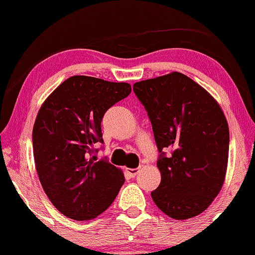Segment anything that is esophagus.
<instances>
[{
	"label": "esophagus",
	"instance_id": "1",
	"mask_svg": "<svg viewBox=\"0 0 255 255\" xmlns=\"http://www.w3.org/2000/svg\"><path fill=\"white\" fill-rule=\"evenodd\" d=\"M138 172H139L138 168H127L126 169V174H127L129 178L135 177V175L138 174Z\"/></svg>",
	"mask_w": 255,
	"mask_h": 255
}]
</instances>
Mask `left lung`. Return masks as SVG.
Masks as SVG:
<instances>
[{"label":"left lung","mask_w":255,"mask_h":255,"mask_svg":"<svg viewBox=\"0 0 255 255\" xmlns=\"http://www.w3.org/2000/svg\"><path fill=\"white\" fill-rule=\"evenodd\" d=\"M152 126L161 183L151 192L173 219L196 217L222 189L229 157V126L219 104L180 72L134 83ZM170 150L167 155L164 151Z\"/></svg>","instance_id":"1"}]
</instances>
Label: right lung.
I'll return each mask as SVG.
<instances>
[{"label":"right lung","instance_id":"add662e5","mask_svg":"<svg viewBox=\"0 0 255 255\" xmlns=\"http://www.w3.org/2000/svg\"><path fill=\"white\" fill-rule=\"evenodd\" d=\"M130 85L72 76L47 98L32 130L36 170L53 206L74 220L93 219L109 208L125 183L121 169L98 159L102 121L130 94Z\"/></svg>","mask_w":255,"mask_h":255}]
</instances>
